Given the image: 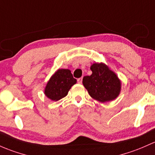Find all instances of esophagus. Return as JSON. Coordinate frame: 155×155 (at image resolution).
<instances>
[{
    "label": "esophagus",
    "mask_w": 155,
    "mask_h": 155,
    "mask_svg": "<svg viewBox=\"0 0 155 155\" xmlns=\"http://www.w3.org/2000/svg\"><path fill=\"white\" fill-rule=\"evenodd\" d=\"M77 82H78V83H79V84H81V83L82 82V77L79 78V79H77Z\"/></svg>",
    "instance_id": "obj_1"
}]
</instances>
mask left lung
<instances>
[{"label": "left lung", "mask_w": 155, "mask_h": 155, "mask_svg": "<svg viewBox=\"0 0 155 155\" xmlns=\"http://www.w3.org/2000/svg\"><path fill=\"white\" fill-rule=\"evenodd\" d=\"M91 70L92 74L84 76L82 80L89 95L100 102L116 99L121 90V82L116 73L103 63H94Z\"/></svg>", "instance_id": "obj_1"}]
</instances>
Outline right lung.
Wrapping results in <instances>:
<instances>
[{"label":"right lung","mask_w":155,"mask_h":155,"mask_svg":"<svg viewBox=\"0 0 155 155\" xmlns=\"http://www.w3.org/2000/svg\"><path fill=\"white\" fill-rule=\"evenodd\" d=\"M76 83L71 71L58 69L50 77L45 89V94L53 101H58L68 95L71 87Z\"/></svg>","instance_id":"add662e5"}]
</instances>
